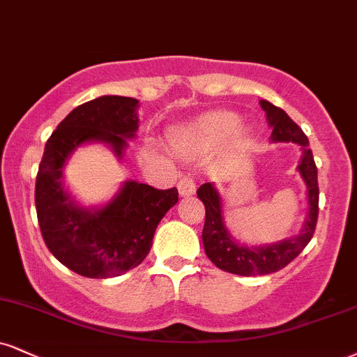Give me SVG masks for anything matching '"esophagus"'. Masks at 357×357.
<instances>
[{"instance_id":"1","label":"esophagus","mask_w":357,"mask_h":357,"mask_svg":"<svg viewBox=\"0 0 357 357\" xmlns=\"http://www.w3.org/2000/svg\"><path fill=\"white\" fill-rule=\"evenodd\" d=\"M178 191L181 196H192L196 192V181L191 176H184V178L179 179Z\"/></svg>"}]
</instances>
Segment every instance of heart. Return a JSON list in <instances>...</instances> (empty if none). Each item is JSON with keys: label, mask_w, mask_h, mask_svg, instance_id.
I'll list each match as a JSON object with an SVG mask.
<instances>
[{"label": "heart", "mask_w": 357, "mask_h": 357, "mask_svg": "<svg viewBox=\"0 0 357 357\" xmlns=\"http://www.w3.org/2000/svg\"><path fill=\"white\" fill-rule=\"evenodd\" d=\"M236 126H238V118L234 114H216L206 119L204 123L197 124L196 128L174 132L173 143L179 151L199 154L226 141L233 135Z\"/></svg>", "instance_id": "obj_1"}]
</instances>
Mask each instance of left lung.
<instances>
[{
  "label": "left lung",
  "instance_id": "1",
  "mask_svg": "<svg viewBox=\"0 0 357 357\" xmlns=\"http://www.w3.org/2000/svg\"><path fill=\"white\" fill-rule=\"evenodd\" d=\"M261 108L268 114L269 126L273 128V141L276 143H296L301 146L303 156L298 169L307 188L309 213L301 233L294 238L284 239L276 244L259 248L241 246L233 241L222 221L221 197L211 183H204L197 188V197L203 201L206 220L203 227V244L206 256L218 268L226 273L239 276H257L271 274L286 268L291 261L303 252L314 234L317 214H319V186H317V167L309 149V139L301 128L287 116L284 111L269 101L261 100Z\"/></svg>",
  "mask_w": 357,
  "mask_h": 357
}]
</instances>
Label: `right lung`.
<instances>
[{
  "mask_svg": "<svg viewBox=\"0 0 357 357\" xmlns=\"http://www.w3.org/2000/svg\"><path fill=\"white\" fill-rule=\"evenodd\" d=\"M136 109L135 98H96L73 109L46 141L34 188L41 236L59 263L84 278H114L139 266L162 216L178 203L176 188L128 181L109 204L89 211L63 190V166L79 144L101 141L121 156L137 130Z\"/></svg>",
  "mask_w": 357,
  "mask_h": 357,
  "instance_id": "add662e5",
  "label": "right lung"
}]
</instances>
